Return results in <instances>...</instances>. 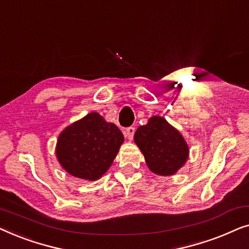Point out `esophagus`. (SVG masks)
Returning a JSON list of instances; mask_svg holds the SVG:
<instances>
[{
  "label": "esophagus",
  "instance_id": "34e87169",
  "mask_svg": "<svg viewBox=\"0 0 249 249\" xmlns=\"http://www.w3.org/2000/svg\"><path fill=\"white\" fill-rule=\"evenodd\" d=\"M124 135H125V137L129 139V141H131V139L134 138V135H135V128L134 127L127 128L124 131Z\"/></svg>",
  "mask_w": 249,
  "mask_h": 249
}]
</instances>
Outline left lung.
I'll return each instance as SVG.
<instances>
[{"label":"left lung","instance_id":"8db88e82","mask_svg":"<svg viewBox=\"0 0 249 249\" xmlns=\"http://www.w3.org/2000/svg\"><path fill=\"white\" fill-rule=\"evenodd\" d=\"M135 142L145 156L147 166L156 175L171 176L188 159V146L178 130L161 117H152L148 124L135 132Z\"/></svg>","mask_w":249,"mask_h":249}]
</instances>
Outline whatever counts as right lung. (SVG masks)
<instances>
[{
	"label": "right lung",
	"instance_id": "1",
	"mask_svg": "<svg viewBox=\"0 0 249 249\" xmlns=\"http://www.w3.org/2000/svg\"><path fill=\"white\" fill-rule=\"evenodd\" d=\"M124 139L117 125L91 112L61 132L56 156L70 175L80 179L96 180L113 163Z\"/></svg>",
	"mask_w": 249,
	"mask_h": 249
}]
</instances>
